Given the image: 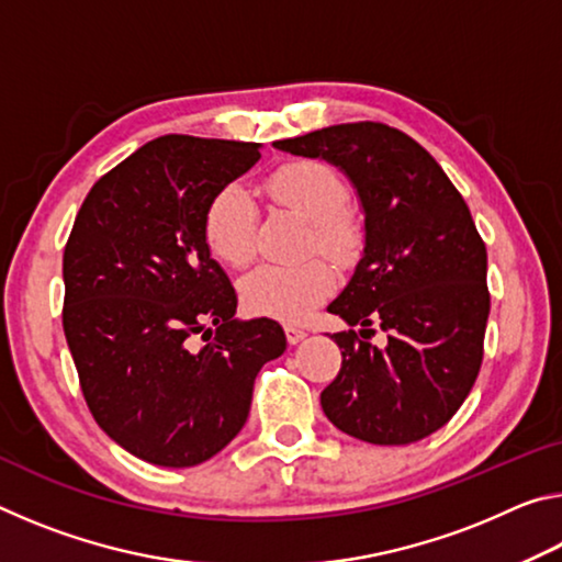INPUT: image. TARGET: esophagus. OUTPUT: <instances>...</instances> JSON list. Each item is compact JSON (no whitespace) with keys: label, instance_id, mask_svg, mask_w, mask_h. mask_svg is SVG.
Here are the masks:
<instances>
[{"label":"esophagus","instance_id":"1","mask_svg":"<svg viewBox=\"0 0 562 562\" xmlns=\"http://www.w3.org/2000/svg\"><path fill=\"white\" fill-rule=\"evenodd\" d=\"M284 335H288V341L290 345H300V341L307 337V331H304L302 327H294V325H288L284 327Z\"/></svg>","mask_w":562,"mask_h":562}]
</instances>
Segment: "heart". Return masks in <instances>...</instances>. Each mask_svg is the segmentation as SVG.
<instances>
[{"label":"heart","mask_w":562,"mask_h":562,"mask_svg":"<svg viewBox=\"0 0 562 562\" xmlns=\"http://www.w3.org/2000/svg\"><path fill=\"white\" fill-rule=\"evenodd\" d=\"M265 190L278 205L310 221L307 250H319L337 262L355 258L361 243L357 217L347 211V178L325 160H292L272 170ZM258 203L240 183H227L207 201L203 235L207 250L227 268H245L255 255ZM335 288L331 270L322 260L302 265H260L240 284L245 307L255 315L300 322L312 315Z\"/></svg>","instance_id":"heart-1"}]
</instances>
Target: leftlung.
<instances>
[{"label":"left lung","instance_id":"8db88e82","mask_svg":"<svg viewBox=\"0 0 562 562\" xmlns=\"http://www.w3.org/2000/svg\"><path fill=\"white\" fill-rule=\"evenodd\" d=\"M274 148L325 158L357 188L364 255L327 310L366 339L387 331L382 350L355 329L331 335L341 369L322 408L359 441L426 439L459 412L483 361L488 258L469 205L429 150L386 123H339Z\"/></svg>","mask_w":562,"mask_h":562}]
</instances>
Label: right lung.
<instances>
[{
	"instance_id": "right-lung-1",
	"label": "right lung",
	"mask_w": 562,
	"mask_h": 562,
	"mask_svg": "<svg viewBox=\"0 0 562 562\" xmlns=\"http://www.w3.org/2000/svg\"><path fill=\"white\" fill-rule=\"evenodd\" d=\"M258 158L243 140H148L93 183L66 240L61 317L83 398L148 463L188 469L223 451L255 376L288 347L278 322L235 319L203 235L207 201Z\"/></svg>"
}]
</instances>
